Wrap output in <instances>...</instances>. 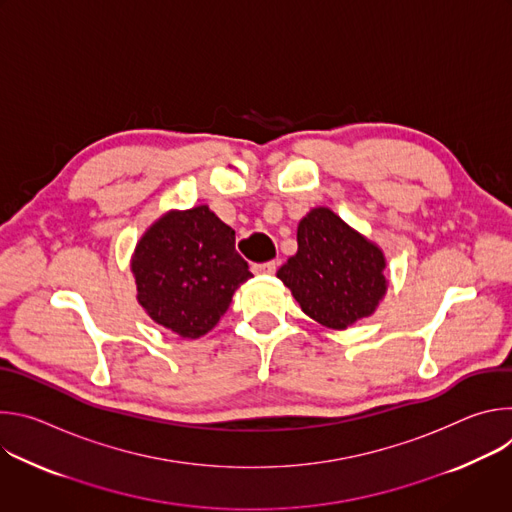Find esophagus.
<instances>
[{
	"label": "esophagus",
	"mask_w": 512,
	"mask_h": 512,
	"mask_svg": "<svg viewBox=\"0 0 512 512\" xmlns=\"http://www.w3.org/2000/svg\"><path fill=\"white\" fill-rule=\"evenodd\" d=\"M277 269V263L275 261H267V263H255L251 265V271L255 275H273Z\"/></svg>",
	"instance_id": "1"
}]
</instances>
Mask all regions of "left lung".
<instances>
[{
  "label": "left lung",
  "instance_id": "obj_1",
  "mask_svg": "<svg viewBox=\"0 0 512 512\" xmlns=\"http://www.w3.org/2000/svg\"><path fill=\"white\" fill-rule=\"evenodd\" d=\"M379 245L348 227L330 208H312L298 225V253L277 271L304 314L344 330L369 318L387 291Z\"/></svg>",
  "mask_w": 512,
  "mask_h": 512
}]
</instances>
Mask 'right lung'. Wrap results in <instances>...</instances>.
<instances>
[{"label": "right lung", "mask_w": 512, "mask_h": 512, "mask_svg": "<svg viewBox=\"0 0 512 512\" xmlns=\"http://www.w3.org/2000/svg\"><path fill=\"white\" fill-rule=\"evenodd\" d=\"M137 302L182 338H200L229 310L253 273L235 251V231L206 204L170 210L143 233L131 257Z\"/></svg>", "instance_id": "right-lung-1"}]
</instances>
